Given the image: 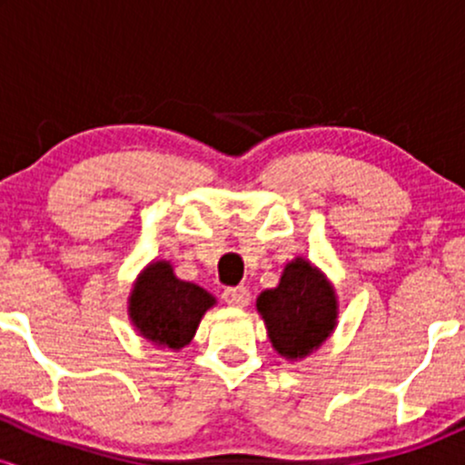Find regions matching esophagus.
I'll use <instances>...</instances> for the list:
<instances>
[{
  "instance_id": "obj_1",
  "label": "esophagus",
  "mask_w": 465,
  "mask_h": 465,
  "mask_svg": "<svg viewBox=\"0 0 465 465\" xmlns=\"http://www.w3.org/2000/svg\"><path fill=\"white\" fill-rule=\"evenodd\" d=\"M223 300H225L227 306L244 308L251 302V292L247 286H232V288H225V292H223Z\"/></svg>"
}]
</instances>
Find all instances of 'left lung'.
<instances>
[{
    "mask_svg": "<svg viewBox=\"0 0 465 465\" xmlns=\"http://www.w3.org/2000/svg\"><path fill=\"white\" fill-rule=\"evenodd\" d=\"M255 306L277 354L288 361L312 354L332 334L339 317L332 284L303 258L288 262L280 284L260 292Z\"/></svg>",
    "mask_w": 465,
    "mask_h": 465,
    "instance_id": "left-lung-1",
    "label": "left lung"
}]
</instances>
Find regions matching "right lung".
<instances>
[{
	"label": "right lung",
	"instance_id": "right-lung-1",
	"mask_svg": "<svg viewBox=\"0 0 465 465\" xmlns=\"http://www.w3.org/2000/svg\"><path fill=\"white\" fill-rule=\"evenodd\" d=\"M214 303L205 288L179 280L170 262L159 260L137 277L129 297V314L143 339L159 348L181 350Z\"/></svg>",
	"mask_w": 465,
	"mask_h": 465
}]
</instances>
